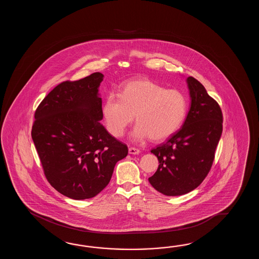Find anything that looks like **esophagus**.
Returning a JSON list of instances; mask_svg holds the SVG:
<instances>
[{
    "label": "esophagus",
    "instance_id": "esophagus-1",
    "mask_svg": "<svg viewBox=\"0 0 259 259\" xmlns=\"http://www.w3.org/2000/svg\"><path fill=\"white\" fill-rule=\"evenodd\" d=\"M128 153L131 154H139L141 152H140L139 149L135 148V147H131V148H128Z\"/></svg>",
    "mask_w": 259,
    "mask_h": 259
}]
</instances>
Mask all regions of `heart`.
Returning <instances> with one entry per match:
<instances>
[{
  "label": "heart",
  "instance_id": "1",
  "mask_svg": "<svg viewBox=\"0 0 259 259\" xmlns=\"http://www.w3.org/2000/svg\"><path fill=\"white\" fill-rule=\"evenodd\" d=\"M187 110L183 93L149 79L127 82L119 94L110 93L102 108L106 128L115 137H121L135 115L138 122L130 134L133 142L170 137L182 126Z\"/></svg>",
  "mask_w": 259,
  "mask_h": 259
}]
</instances>
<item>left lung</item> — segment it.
<instances>
[{"instance_id": "obj_1", "label": "left lung", "mask_w": 259, "mask_h": 259, "mask_svg": "<svg viewBox=\"0 0 259 259\" xmlns=\"http://www.w3.org/2000/svg\"><path fill=\"white\" fill-rule=\"evenodd\" d=\"M191 105L185 121L167 142L153 149L159 165L149 178L151 185L166 196L192 192L208 174L222 133V112L204 86L186 79Z\"/></svg>"}]
</instances>
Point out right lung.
I'll list each match as a JSON object with an SVG mask.
<instances>
[{
  "mask_svg": "<svg viewBox=\"0 0 259 259\" xmlns=\"http://www.w3.org/2000/svg\"><path fill=\"white\" fill-rule=\"evenodd\" d=\"M96 72L57 85L35 112L31 137L50 184L75 200L93 198L109 183L115 165L127 155L103 119Z\"/></svg>",
  "mask_w": 259,
  "mask_h": 259,
  "instance_id": "obj_1",
  "label": "right lung"
}]
</instances>
